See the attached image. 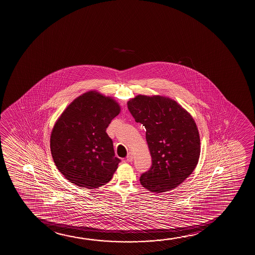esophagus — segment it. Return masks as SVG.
Here are the masks:
<instances>
[{
	"label": "esophagus",
	"instance_id": "34e87169",
	"mask_svg": "<svg viewBox=\"0 0 255 255\" xmlns=\"http://www.w3.org/2000/svg\"><path fill=\"white\" fill-rule=\"evenodd\" d=\"M126 161L127 162H132L133 161V155L131 153H129L126 157Z\"/></svg>",
	"mask_w": 255,
	"mask_h": 255
}]
</instances>
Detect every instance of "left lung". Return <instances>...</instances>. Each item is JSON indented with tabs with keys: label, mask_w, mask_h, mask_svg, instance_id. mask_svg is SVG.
Returning <instances> with one entry per match:
<instances>
[{
	"label": "left lung",
	"mask_w": 255,
	"mask_h": 255,
	"mask_svg": "<svg viewBox=\"0 0 255 255\" xmlns=\"http://www.w3.org/2000/svg\"><path fill=\"white\" fill-rule=\"evenodd\" d=\"M128 109L146 129L152 164L140 177L144 188L155 193L176 188L192 174L200 155V139L194 119L171 98L138 95Z\"/></svg>",
	"instance_id": "obj_1"
}]
</instances>
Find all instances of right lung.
I'll return each mask as SVG.
<instances>
[{
    "mask_svg": "<svg viewBox=\"0 0 255 255\" xmlns=\"http://www.w3.org/2000/svg\"><path fill=\"white\" fill-rule=\"evenodd\" d=\"M120 113L119 104L97 91L76 98L56 121L50 136L53 160L60 172L79 187L108 183L120 159L106 129Z\"/></svg>",
    "mask_w": 255,
    "mask_h": 255,
    "instance_id": "add662e5",
    "label": "right lung"
}]
</instances>
